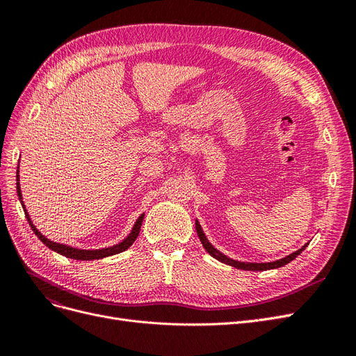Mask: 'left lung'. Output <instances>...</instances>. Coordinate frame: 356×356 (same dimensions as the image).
I'll return each instance as SVG.
<instances>
[{"label": "left lung", "instance_id": "left-lung-1", "mask_svg": "<svg viewBox=\"0 0 356 356\" xmlns=\"http://www.w3.org/2000/svg\"><path fill=\"white\" fill-rule=\"evenodd\" d=\"M196 232H197V236H199V239H200L203 248H204V250H207V252H208L211 257L215 258V260H218V261H221V263H224V264H229V266L236 267V268H241V270H250V272H263V270H270V268L282 267V266H285V264L293 261L294 258H296L297 255H300L301 251H303L305 248L309 245V242H307L306 245L301 246L300 250H297V251H294L293 254H289V255L281 258V260L268 261V263H248V261L233 260V258H230V257H227V255H224L221 251H218L217 248H215V246L208 241L207 236H204L203 229H202V225H200L199 220H196Z\"/></svg>", "mask_w": 356, "mask_h": 356}]
</instances>
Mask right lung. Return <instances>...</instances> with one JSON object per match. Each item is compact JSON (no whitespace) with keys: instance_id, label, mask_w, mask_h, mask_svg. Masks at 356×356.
Segmentation results:
<instances>
[{"instance_id":"1","label":"right lung","mask_w":356,"mask_h":356,"mask_svg":"<svg viewBox=\"0 0 356 356\" xmlns=\"http://www.w3.org/2000/svg\"><path fill=\"white\" fill-rule=\"evenodd\" d=\"M20 161V160H19ZM19 165H17V170H16V191H17V197L20 200V204H22L24 208V212H25V217L31 225L32 232H34L37 234V238L44 243L47 248H50L51 251H55L63 257L67 258H72V260H80V261H92V260H101V258H105V257H111V255H115V254H120L123 251H126L127 248H131L132 243L136 241V238L139 236V230H141V224L144 221V217L145 213H141L139 215V218L135 221L134 227L131 230V233H129L126 238L118 242L113 246H106V248H99V250H80V248H74V246H70V245H63V243H58V242H53L50 239H47L44 234H42L37 227L35 224L32 222L29 213L26 211V207L24 203V197H22V190H20V179H19Z\"/></svg>"}]
</instances>
